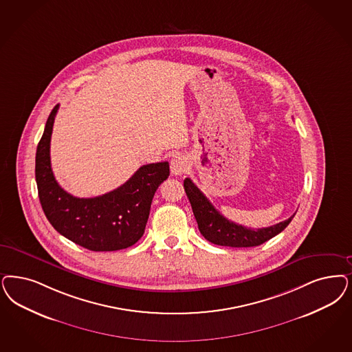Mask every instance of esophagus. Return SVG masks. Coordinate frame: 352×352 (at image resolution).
Returning <instances> with one entry per match:
<instances>
[{
  "label": "esophagus",
  "instance_id": "34e87169",
  "mask_svg": "<svg viewBox=\"0 0 352 352\" xmlns=\"http://www.w3.org/2000/svg\"><path fill=\"white\" fill-rule=\"evenodd\" d=\"M190 168V161L188 158L184 157L182 155H178L171 160L170 162V169L174 175H182L184 171Z\"/></svg>",
  "mask_w": 352,
  "mask_h": 352
}]
</instances>
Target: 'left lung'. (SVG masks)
<instances>
[{"label":"left lung","mask_w":352,"mask_h":352,"mask_svg":"<svg viewBox=\"0 0 352 352\" xmlns=\"http://www.w3.org/2000/svg\"><path fill=\"white\" fill-rule=\"evenodd\" d=\"M183 186L192 206L195 219L201 235L206 238V241L217 245H226V247L260 245L272 239L273 236H276L280 231L285 230L290 223L291 219L295 216L292 214L290 219L269 228H263V229L245 228L223 217L190 178L184 179Z\"/></svg>","instance_id":"left-lung-1"}]
</instances>
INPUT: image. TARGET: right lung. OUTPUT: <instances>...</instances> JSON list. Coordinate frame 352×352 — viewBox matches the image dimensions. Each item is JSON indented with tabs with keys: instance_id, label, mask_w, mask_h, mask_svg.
<instances>
[{
	"instance_id": "add662e5",
	"label": "right lung",
	"mask_w": 352,
	"mask_h": 352,
	"mask_svg": "<svg viewBox=\"0 0 352 352\" xmlns=\"http://www.w3.org/2000/svg\"><path fill=\"white\" fill-rule=\"evenodd\" d=\"M60 105L49 114L37 144V191L52 226L69 241L89 251L131 247L146 230L152 199L169 177V162L143 165L121 187L96 197H75L57 183L50 166V136Z\"/></svg>"
}]
</instances>
